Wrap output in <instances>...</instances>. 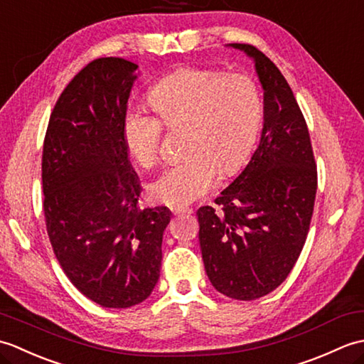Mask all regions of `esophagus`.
Listing matches in <instances>:
<instances>
[{
    "instance_id": "esophagus-1",
    "label": "esophagus",
    "mask_w": 364,
    "mask_h": 364,
    "mask_svg": "<svg viewBox=\"0 0 364 364\" xmlns=\"http://www.w3.org/2000/svg\"><path fill=\"white\" fill-rule=\"evenodd\" d=\"M172 213H173L175 215H180V214H191V213H194V210H192V208L180 206V208H172Z\"/></svg>"
}]
</instances>
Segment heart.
<instances>
[{
	"instance_id": "heart-1",
	"label": "heart",
	"mask_w": 364,
	"mask_h": 364,
	"mask_svg": "<svg viewBox=\"0 0 364 364\" xmlns=\"http://www.w3.org/2000/svg\"><path fill=\"white\" fill-rule=\"evenodd\" d=\"M149 102L167 128H188L183 144L188 156L150 184L154 202L178 208L208 194L219 168L230 175L242 166L262 115L259 90L249 76L214 68L188 67L167 75L154 84ZM161 122L139 107L123 115V142L145 168L159 162Z\"/></svg>"
}]
</instances>
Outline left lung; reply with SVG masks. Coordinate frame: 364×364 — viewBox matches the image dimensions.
Masks as SVG:
<instances>
[{"instance_id":"left-lung-1","label":"left lung","mask_w":364,"mask_h":364,"mask_svg":"<svg viewBox=\"0 0 364 364\" xmlns=\"http://www.w3.org/2000/svg\"><path fill=\"white\" fill-rule=\"evenodd\" d=\"M228 46L253 59L264 90L262 129L249 164L198 215L206 275L223 296L255 300L278 288L304 249L318 172L310 133L288 81L266 54Z\"/></svg>"}]
</instances>
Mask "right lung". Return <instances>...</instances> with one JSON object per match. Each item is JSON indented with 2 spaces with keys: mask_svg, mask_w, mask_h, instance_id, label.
<instances>
[{
  "mask_svg": "<svg viewBox=\"0 0 364 364\" xmlns=\"http://www.w3.org/2000/svg\"><path fill=\"white\" fill-rule=\"evenodd\" d=\"M137 64L92 60L68 82L51 112L42 156L43 213L68 280L105 308H129L158 283L166 206H139L141 181L122 123Z\"/></svg>",
  "mask_w": 364,
  "mask_h": 364,
  "instance_id": "right-lung-1",
  "label": "right lung"
}]
</instances>
